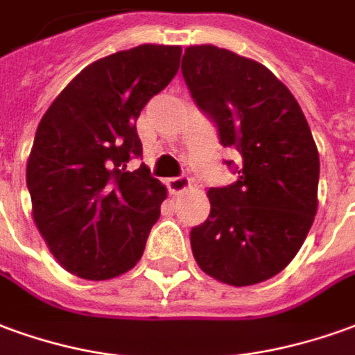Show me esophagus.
Returning a JSON list of instances; mask_svg holds the SVG:
<instances>
[{
	"instance_id": "34e87169",
	"label": "esophagus",
	"mask_w": 355,
	"mask_h": 355,
	"mask_svg": "<svg viewBox=\"0 0 355 355\" xmlns=\"http://www.w3.org/2000/svg\"><path fill=\"white\" fill-rule=\"evenodd\" d=\"M165 184L169 188V192L178 194V192H184L186 188L190 186V178L188 175H178V177H171L165 180Z\"/></svg>"
}]
</instances>
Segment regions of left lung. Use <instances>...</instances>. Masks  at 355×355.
<instances>
[{
    "instance_id": "8db88e82",
    "label": "left lung",
    "mask_w": 355,
    "mask_h": 355,
    "mask_svg": "<svg viewBox=\"0 0 355 355\" xmlns=\"http://www.w3.org/2000/svg\"><path fill=\"white\" fill-rule=\"evenodd\" d=\"M196 105L217 125L238 177L209 188V217L190 230L198 265L232 286L281 272L317 211L319 153L290 90L261 63L217 46L186 48L180 65Z\"/></svg>"
}]
</instances>
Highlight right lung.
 Instances as JSON below:
<instances>
[{"label": "right lung", "mask_w": 355, "mask_h": 355, "mask_svg": "<svg viewBox=\"0 0 355 355\" xmlns=\"http://www.w3.org/2000/svg\"><path fill=\"white\" fill-rule=\"evenodd\" d=\"M182 49L144 44L78 73L49 105L26 163L32 215L67 271L107 281L132 269L167 190L142 157L136 119L177 74Z\"/></svg>", "instance_id": "add662e5"}]
</instances>
